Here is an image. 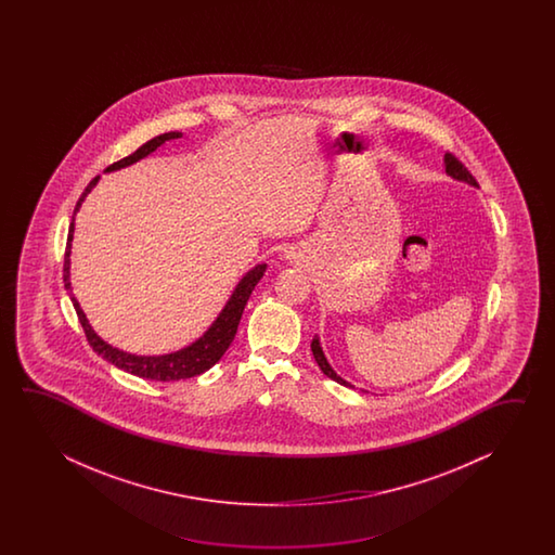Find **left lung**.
Wrapping results in <instances>:
<instances>
[{"instance_id": "obj_1", "label": "left lung", "mask_w": 555, "mask_h": 555, "mask_svg": "<svg viewBox=\"0 0 555 555\" xmlns=\"http://www.w3.org/2000/svg\"><path fill=\"white\" fill-rule=\"evenodd\" d=\"M444 166H447V172H449L450 177L462 180V182H468L472 186H478V182H476V178L472 177L470 170L462 165L461 160H459L454 154L449 153L444 156ZM311 351H313V357H315V361H318L319 369L323 371V375H327V377L333 378V380H337L339 385L349 387V383L343 380L341 377H337V373L331 369L327 359H325V354L321 351L318 337H313V341H311Z\"/></svg>"}]
</instances>
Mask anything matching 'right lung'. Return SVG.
Returning <instances> with one entry per match:
<instances>
[{"instance_id": "add662e5", "label": "right lung", "mask_w": 555, "mask_h": 555, "mask_svg": "<svg viewBox=\"0 0 555 555\" xmlns=\"http://www.w3.org/2000/svg\"><path fill=\"white\" fill-rule=\"evenodd\" d=\"M178 137H182V134H180V132H165V134H160V137H154L151 141L144 142L141 149H137L134 153L125 156V158H120V160L113 163L111 166H106V172L132 165V163L144 158L146 154L156 151L163 142L170 141V139H178ZM96 182H99V177H94L93 180L87 184V189H85L81 198H79L77 206H75V212L79 210V206H81V202L85 201V196L93 190ZM72 240L73 222L72 225H69L67 248H65V263H63V280H65V287H67L69 294H72V282H69ZM263 272H266V263L256 266L242 282L237 283L236 292L232 294L230 301L225 304L222 313L218 315V319L212 323V327L206 331L198 341L192 343L186 349H180L177 353L160 354V357H137V354L125 353V351H118L115 347H111V345L103 341L101 337H96V333L91 330L89 321L85 318V313L81 311L79 304H77V299L73 297V294L72 301L75 311H77L79 323H81V327H83L85 337H87L89 345L93 347L94 353L101 354L108 363H113V365L118 366V369L127 371L130 375L168 383V380L196 377V375L208 371L210 366L216 365V363L222 359L225 349L230 347V343L234 341V337H236L237 325H240V319H242V313H244V307L248 304L251 289L258 285Z\"/></svg>"}]
</instances>
